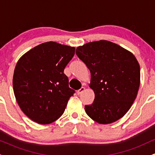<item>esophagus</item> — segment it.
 <instances>
[{
    "label": "esophagus",
    "mask_w": 155,
    "mask_h": 155,
    "mask_svg": "<svg viewBox=\"0 0 155 155\" xmlns=\"http://www.w3.org/2000/svg\"><path fill=\"white\" fill-rule=\"evenodd\" d=\"M84 90H85V88L84 87H82L80 88L79 90L77 91V94H78V95H81V94L82 93V92H83L84 91Z\"/></svg>",
    "instance_id": "1"
}]
</instances>
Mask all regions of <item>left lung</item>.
Returning a JSON list of instances; mask_svg holds the SVG:
<instances>
[{
	"label": "left lung",
	"mask_w": 155,
	"mask_h": 155,
	"mask_svg": "<svg viewBox=\"0 0 155 155\" xmlns=\"http://www.w3.org/2000/svg\"><path fill=\"white\" fill-rule=\"evenodd\" d=\"M76 55L91 73L95 92L84 106L92 120L110 124L122 118L136 99L140 86V66L130 51L108 41L90 42L76 48Z\"/></svg>",
	"instance_id": "obj_1"
}]
</instances>
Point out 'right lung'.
I'll use <instances>...</instances> for the list:
<instances>
[{
	"mask_svg": "<svg viewBox=\"0 0 155 155\" xmlns=\"http://www.w3.org/2000/svg\"><path fill=\"white\" fill-rule=\"evenodd\" d=\"M75 48L49 41L22 55L13 76L15 95L21 110L38 124L59 119L75 91L69 87L64 69Z\"/></svg>",
	"mask_w": 155,
	"mask_h": 155,
	"instance_id": "obj_1",
	"label": "right lung"
}]
</instances>
